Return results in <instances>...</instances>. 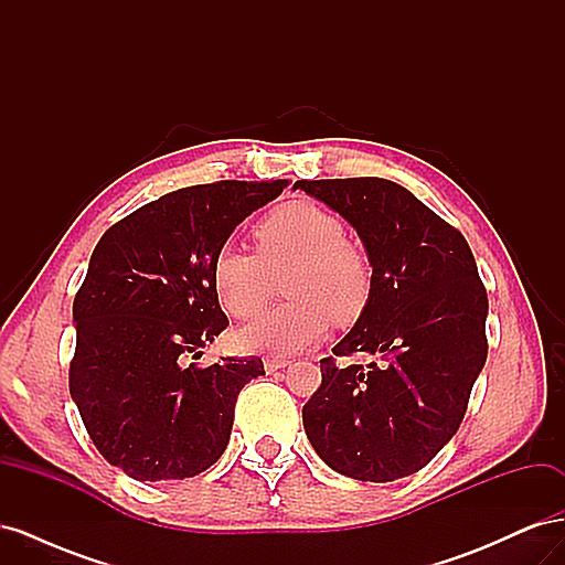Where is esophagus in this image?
Masks as SVG:
<instances>
[{"label":"esophagus","instance_id":"esophagus-1","mask_svg":"<svg viewBox=\"0 0 565 565\" xmlns=\"http://www.w3.org/2000/svg\"><path fill=\"white\" fill-rule=\"evenodd\" d=\"M287 365H289V361H285V358H266V361H264V367H266L268 374L270 372H278V370H282Z\"/></svg>","mask_w":565,"mask_h":565}]
</instances>
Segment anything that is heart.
<instances>
[{
    "label": "heart",
    "instance_id": "b5f03b06",
    "mask_svg": "<svg viewBox=\"0 0 565 565\" xmlns=\"http://www.w3.org/2000/svg\"><path fill=\"white\" fill-rule=\"evenodd\" d=\"M254 254L221 249L212 264L214 295L228 316L249 320L282 292L289 303L256 318L237 334L243 349L297 353L313 347L330 322L365 313L374 276L367 254L347 241L341 218L311 202H289L252 231Z\"/></svg>",
    "mask_w": 565,
    "mask_h": 565
}]
</instances>
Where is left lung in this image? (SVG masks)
I'll return each instance as SVG.
<instances>
[{
    "mask_svg": "<svg viewBox=\"0 0 565 565\" xmlns=\"http://www.w3.org/2000/svg\"><path fill=\"white\" fill-rule=\"evenodd\" d=\"M363 237L374 289L322 358L303 429L324 465L386 483L424 469L457 434L488 358V292L469 243L407 188L377 179L299 181ZM372 352L382 364L341 366Z\"/></svg>",
    "mask_w": 565,
    "mask_h": 565,
    "instance_id": "8db88e82",
    "label": "left lung"
}]
</instances>
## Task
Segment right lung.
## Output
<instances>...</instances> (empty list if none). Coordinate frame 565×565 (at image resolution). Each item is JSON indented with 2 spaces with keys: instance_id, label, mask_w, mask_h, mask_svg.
<instances>
[{
  "instance_id": "right-lung-1",
  "label": "right lung",
  "mask_w": 565,
  "mask_h": 565,
  "mask_svg": "<svg viewBox=\"0 0 565 565\" xmlns=\"http://www.w3.org/2000/svg\"><path fill=\"white\" fill-rule=\"evenodd\" d=\"M287 179L179 188L113 224L75 295L71 396L96 450L136 481H183L224 455L259 355L193 361L228 328L212 287L233 228Z\"/></svg>"
}]
</instances>
